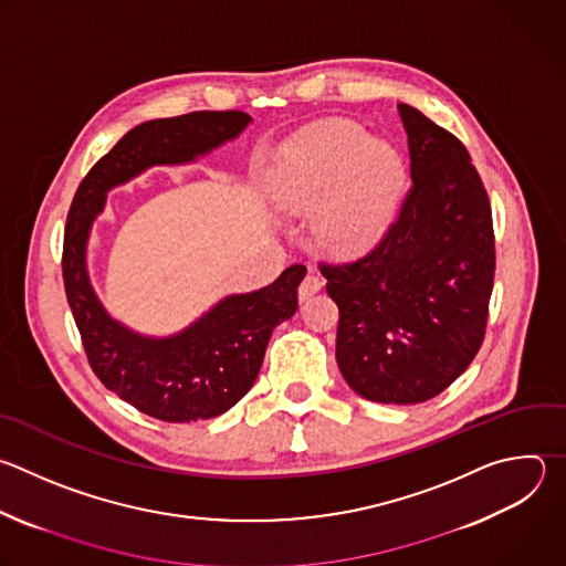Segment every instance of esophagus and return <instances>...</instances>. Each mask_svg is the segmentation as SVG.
<instances>
[{
	"instance_id": "obj_1",
	"label": "esophagus",
	"mask_w": 566,
	"mask_h": 566,
	"mask_svg": "<svg viewBox=\"0 0 566 566\" xmlns=\"http://www.w3.org/2000/svg\"><path fill=\"white\" fill-rule=\"evenodd\" d=\"M322 286H324L322 277H319V275H315V273H308V275L302 280V284H300V291H297V297H300V302H304V300L313 297L315 293H319V291H322Z\"/></svg>"
}]
</instances>
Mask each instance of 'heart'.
Masks as SVG:
<instances>
[{
	"label": "heart",
	"instance_id": "b5f03b06",
	"mask_svg": "<svg viewBox=\"0 0 566 566\" xmlns=\"http://www.w3.org/2000/svg\"><path fill=\"white\" fill-rule=\"evenodd\" d=\"M407 186L402 153L346 119L293 137L271 175V196L286 211H317L315 231L337 253H361L391 229Z\"/></svg>",
	"mask_w": 566,
	"mask_h": 566
}]
</instances>
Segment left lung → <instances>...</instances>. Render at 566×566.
<instances>
[{"mask_svg": "<svg viewBox=\"0 0 566 566\" xmlns=\"http://www.w3.org/2000/svg\"><path fill=\"white\" fill-rule=\"evenodd\" d=\"M413 186L366 258L322 264L339 308L335 357L346 385L382 405H420L469 368L484 339L495 244L484 184L462 142L409 104Z\"/></svg>", "mask_w": 566, "mask_h": 566, "instance_id": "obj_1", "label": "left lung"}]
</instances>
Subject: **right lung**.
I'll return each mask as SVG.
<instances>
[{
  "label": "right lung",
  "mask_w": 566,
  "mask_h": 566,
  "mask_svg": "<svg viewBox=\"0 0 566 566\" xmlns=\"http://www.w3.org/2000/svg\"><path fill=\"white\" fill-rule=\"evenodd\" d=\"M242 111H198L130 128L82 179L64 231V289L84 350L102 385L137 411L164 422L227 413L253 387L277 324L297 311L306 266H289L273 284L233 293L170 335H144L115 319L88 275V240L113 188L153 166L198 161L240 137Z\"/></svg>",
  "instance_id": "1"
}]
</instances>
